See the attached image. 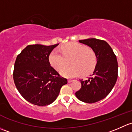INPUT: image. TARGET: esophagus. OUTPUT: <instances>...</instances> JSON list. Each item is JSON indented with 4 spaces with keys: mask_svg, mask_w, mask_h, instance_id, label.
<instances>
[{
    "mask_svg": "<svg viewBox=\"0 0 132 132\" xmlns=\"http://www.w3.org/2000/svg\"><path fill=\"white\" fill-rule=\"evenodd\" d=\"M73 81H74V80H72V79H69V80H68V82H72Z\"/></svg>",
    "mask_w": 132,
    "mask_h": 132,
    "instance_id": "34e87169",
    "label": "esophagus"
}]
</instances>
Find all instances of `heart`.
<instances>
[{
    "label": "heart",
    "instance_id": "obj_1",
    "mask_svg": "<svg viewBox=\"0 0 132 132\" xmlns=\"http://www.w3.org/2000/svg\"><path fill=\"white\" fill-rule=\"evenodd\" d=\"M60 53L54 50L49 56L51 65L57 70L65 67L70 61L71 65L60 71L61 75L66 77H74L81 74L85 76L94 70L97 58L93 50L77 43H70L60 48Z\"/></svg>",
    "mask_w": 132,
    "mask_h": 132
}]
</instances>
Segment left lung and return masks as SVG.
<instances>
[{
  "mask_svg": "<svg viewBox=\"0 0 132 132\" xmlns=\"http://www.w3.org/2000/svg\"><path fill=\"white\" fill-rule=\"evenodd\" d=\"M90 47L96 53L97 63L88 79L80 80L81 88L76 96L85 103L96 102L109 94L118 78V64L113 50L106 41L95 38L79 40Z\"/></svg>",
  "mask_w": 132,
  "mask_h": 132,
  "instance_id": "8db88e82",
  "label": "left lung"
}]
</instances>
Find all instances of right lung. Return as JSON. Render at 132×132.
Segmentation results:
<instances>
[{
	"mask_svg": "<svg viewBox=\"0 0 132 132\" xmlns=\"http://www.w3.org/2000/svg\"><path fill=\"white\" fill-rule=\"evenodd\" d=\"M58 44L28 45L17 56L13 72L14 84L21 95L31 104L50 105L67 83L49 61L50 53Z\"/></svg>",
	"mask_w": 132,
	"mask_h": 132,
	"instance_id": "add662e5",
	"label": "right lung"
}]
</instances>
